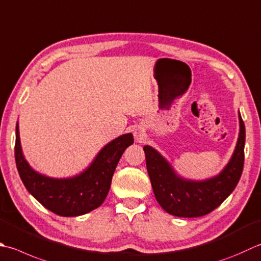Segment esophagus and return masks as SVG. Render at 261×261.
<instances>
[{
	"label": "esophagus",
	"instance_id": "34e87169",
	"mask_svg": "<svg viewBox=\"0 0 261 261\" xmlns=\"http://www.w3.org/2000/svg\"><path fill=\"white\" fill-rule=\"evenodd\" d=\"M135 138H136L137 142H141L142 140H144V138H145L144 129H141V127H137V129L135 130Z\"/></svg>",
	"mask_w": 261,
	"mask_h": 261
}]
</instances>
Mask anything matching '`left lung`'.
Masks as SVG:
<instances>
[{
    "mask_svg": "<svg viewBox=\"0 0 261 261\" xmlns=\"http://www.w3.org/2000/svg\"><path fill=\"white\" fill-rule=\"evenodd\" d=\"M239 137L227 164L217 175L191 180L183 177L166 158L151 146H144L147 172L157 202L177 217H200L217 208L236 189L244 162L246 127L239 112Z\"/></svg>",
    "mask_w": 261,
    "mask_h": 261,
    "instance_id": "left-lung-1",
    "label": "left lung"
}]
</instances>
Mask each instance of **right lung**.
<instances>
[{
	"label": "right lung",
	"mask_w": 261,
	"mask_h": 261,
	"mask_svg": "<svg viewBox=\"0 0 261 261\" xmlns=\"http://www.w3.org/2000/svg\"><path fill=\"white\" fill-rule=\"evenodd\" d=\"M134 144L132 134H124L106 144L93 162L79 174L50 177L30 166L22 152L19 123L15 126V164L23 186L36 200L64 217H75L98 208L110 191L112 176L127 147Z\"/></svg>",
	"instance_id": "1"
}]
</instances>
